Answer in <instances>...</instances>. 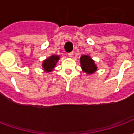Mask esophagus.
I'll return each mask as SVG.
<instances>
[{
  "mask_svg": "<svg viewBox=\"0 0 134 134\" xmlns=\"http://www.w3.org/2000/svg\"><path fill=\"white\" fill-rule=\"evenodd\" d=\"M73 52H70V53H68V56L70 57H72L73 56Z\"/></svg>",
  "mask_w": 134,
  "mask_h": 134,
  "instance_id": "obj_1",
  "label": "esophagus"
}]
</instances>
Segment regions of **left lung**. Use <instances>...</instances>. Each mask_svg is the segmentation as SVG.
<instances>
[{"label": "left lung", "instance_id": "left-lung-1", "mask_svg": "<svg viewBox=\"0 0 134 134\" xmlns=\"http://www.w3.org/2000/svg\"><path fill=\"white\" fill-rule=\"evenodd\" d=\"M80 64L82 70L88 75L93 74L97 70V66L95 64V62L90 56H82L80 57Z\"/></svg>", "mask_w": 134, "mask_h": 134}]
</instances>
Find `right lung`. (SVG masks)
Segmentation results:
<instances>
[{
  "instance_id": "obj_1",
  "label": "right lung",
  "mask_w": 134,
  "mask_h": 134,
  "mask_svg": "<svg viewBox=\"0 0 134 134\" xmlns=\"http://www.w3.org/2000/svg\"><path fill=\"white\" fill-rule=\"evenodd\" d=\"M59 59V57L58 55H52L45 59L42 63V67L44 70L47 72H52L54 68L55 67L57 62Z\"/></svg>"
}]
</instances>
